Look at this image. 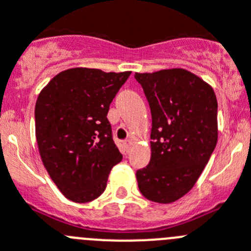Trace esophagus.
I'll return each mask as SVG.
<instances>
[{"label":"esophagus","mask_w":251,"mask_h":251,"mask_svg":"<svg viewBox=\"0 0 251 251\" xmlns=\"http://www.w3.org/2000/svg\"><path fill=\"white\" fill-rule=\"evenodd\" d=\"M132 144H134V141H132L131 139H127V140H125V141H124V146L126 148V150H128V149L132 146Z\"/></svg>","instance_id":"esophagus-1"}]
</instances>
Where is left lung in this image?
Returning a JSON list of instances; mask_svg holds the SVG:
<instances>
[{
	"label": "left lung",
	"instance_id": "obj_1",
	"mask_svg": "<svg viewBox=\"0 0 251 251\" xmlns=\"http://www.w3.org/2000/svg\"><path fill=\"white\" fill-rule=\"evenodd\" d=\"M152 117L151 159L136 171L141 194L159 204L193 189L218 141V101L209 83L184 69L135 74Z\"/></svg>",
	"mask_w": 251,
	"mask_h": 251
}]
</instances>
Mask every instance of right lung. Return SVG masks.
<instances>
[{
    "instance_id": "1",
    "label": "right lung",
    "mask_w": 251,
    "mask_h": 251,
    "mask_svg": "<svg viewBox=\"0 0 251 251\" xmlns=\"http://www.w3.org/2000/svg\"><path fill=\"white\" fill-rule=\"evenodd\" d=\"M130 74L75 67L57 74L38 95L35 126L40 156L71 201L99 198L111 169L123 160L107 112Z\"/></svg>"
}]
</instances>
